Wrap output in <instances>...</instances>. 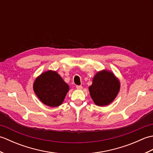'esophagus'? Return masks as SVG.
I'll list each match as a JSON object with an SVG mask.
<instances>
[{
	"label": "esophagus",
	"mask_w": 153,
	"mask_h": 153,
	"mask_svg": "<svg viewBox=\"0 0 153 153\" xmlns=\"http://www.w3.org/2000/svg\"><path fill=\"white\" fill-rule=\"evenodd\" d=\"M76 88L77 89H82V85H76Z\"/></svg>",
	"instance_id": "34e87169"
}]
</instances>
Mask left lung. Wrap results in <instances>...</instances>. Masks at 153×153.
<instances>
[{"instance_id": "obj_1", "label": "left lung", "mask_w": 153, "mask_h": 153, "mask_svg": "<svg viewBox=\"0 0 153 153\" xmlns=\"http://www.w3.org/2000/svg\"><path fill=\"white\" fill-rule=\"evenodd\" d=\"M89 89L97 105L106 106L116 98L120 90V82L112 72L103 70L95 75Z\"/></svg>"}]
</instances>
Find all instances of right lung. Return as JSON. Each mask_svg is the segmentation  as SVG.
Instances as JSON below:
<instances>
[{
    "label": "right lung",
    "instance_id": "obj_1",
    "mask_svg": "<svg viewBox=\"0 0 153 153\" xmlns=\"http://www.w3.org/2000/svg\"><path fill=\"white\" fill-rule=\"evenodd\" d=\"M33 90L41 102L48 106L62 105L69 86L56 71H47L35 81Z\"/></svg>",
    "mask_w": 153,
    "mask_h": 153
}]
</instances>
